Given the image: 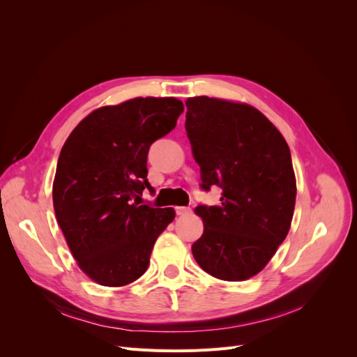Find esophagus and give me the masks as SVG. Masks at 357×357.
<instances>
[{
  "label": "esophagus",
  "instance_id": "34e87169",
  "mask_svg": "<svg viewBox=\"0 0 357 357\" xmlns=\"http://www.w3.org/2000/svg\"><path fill=\"white\" fill-rule=\"evenodd\" d=\"M190 208L189 207H176V214L177 215H188L190 214Z\"/></svg>",
  "mask_w": 357,
  "mask_h": 357
}]
</instances>
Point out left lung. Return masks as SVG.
Listing matches in <instances>:
<instances>
[{"label": "left lung", "instance_id": "left-lung-1", "mask_svg": "<svg viewBox=\"0 0 357 357\" xmlns=\"http://www.w3.org/2000/svg\"><path fill=\"white\" fill-rule=\"evenodd\" d=\"M186 107L201 189H222L220 205L195 208L204 232L192 253L210 275L243 282L262 271L289 232L296 199L290 150L250 105L195 96Z\"/></svg>", "mask_w": 357, "mask_h": 357}]
</instances>
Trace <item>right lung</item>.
Masks as SVG:
<instances>
[{
  "mask_svg": "<svg viewBox=\"0 0 357 357\" xmlns=\"http://www.w3.org/2000/svg\"><path fill=\"white\" fill-rule=\"evenodd\" d=\"M185 110L176 98H134L101 107L74 128L58 159L53 207L75 261L101 286L142 277L172 208L139 205L147 153Z\"/></svg>",
  "mask_w": 357,
  "mask_h": 357,
  "instance_id": "right-lung-1",
  "label": "right lung"
}]
</instances>
